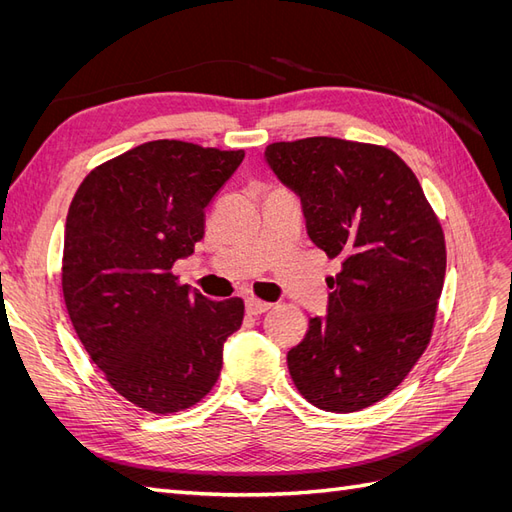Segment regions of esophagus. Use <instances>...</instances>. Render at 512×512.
Segmentation results:
<instances>
[{
    "instance_id": "1",
    "label": "esophagus",
    "mask_w": 512,
    "mask_h": 512,
    "mask_svg": "<svg viewBox=\"0 0 512 512\" xmlns=\"http://www.w3.org/2000/svg\"><path fill=\"white\" fill-rule=\"evenodd\" d=\"M271 309V303H265V301H258V299H247L245 301V312L250 316H260L265 314Z\"/></svg>"
}]
</instances>
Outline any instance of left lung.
<instances>
[{"instance_id":"1","label":"left lung","mask_w":512,"mask_h":512,"mask_svg":"<svg viewBox=\"0 0 512 512\" xmlns=\"http://www.w3.org/2000/svg\"><path fill=\"white\" fill-rule=\"evenodd\" d=\"M265 162L301 200L307 235L342 271L288 371L320 410L389 395L425 352L446 273L444 235L421 183L386 147L331 136L273 143Z\"/></svg>"}]
</instances>
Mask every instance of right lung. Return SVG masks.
<instances>
[{"instance_id":"add662e5","label":"right lung","mask_w":512,"mask_h":512,"mask_svg":"<svg viewBox=\"0 0 512 512\" xmlns=\"http://www.w3.org/2000/svg\"><path fill=\"white\" fill-rule=\"evenodd\" d=\"M245 153L151 141L98 166L66 218L61 288L72 327L113 389L153 414L218 382L243 301H209L170 273L205 235V209Z\"/></svg>"}]
</instances>
